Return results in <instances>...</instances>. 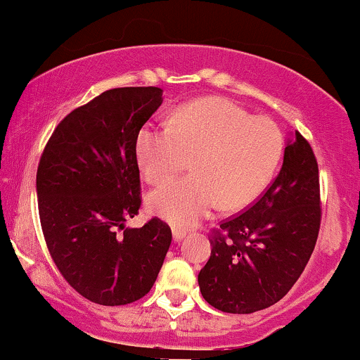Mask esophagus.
<instances>
[{
    "mask_svg": "<svg viewBox=\"0 0 360 360\" xmlns=\"http://www.w3.org/2000/svg\"><path fill=\"white\" fill-rule=\"evenodd\" d=\"M185 236H187V233L184 229H173V240L175 241H181Z\"/></svg>",
    "mask_w": 360,
    "mask_h": 360,
    "instance_id": "obj_1",
    "label": "esophagus"
}]
</instances>
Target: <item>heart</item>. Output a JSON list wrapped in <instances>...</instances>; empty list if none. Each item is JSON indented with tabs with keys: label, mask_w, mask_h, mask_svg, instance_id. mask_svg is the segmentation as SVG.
<instances>
[{
	"label": "heart",
	"mask_w": 360,
	"mask_h": 360,
	"mask_svg": "<svg viewBox=\"0 0 360 360\" xmlns=\"http://www.w3.org/2000/svg\"><path fill=\"white\" fill-rule=\"evenodd\" d=\"M282 132L267 117H252L221 96L181 105L169 127L146 124L136 137L141 173L165 184L188 165L192 175L149 193V211L169 224L192 228L217 205L246 207L265 191L282 155Z\"/></svg>",
	"instance_id": "heart-1"
}]
</instances>
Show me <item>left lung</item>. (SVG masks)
Returning <instances> with one entry per match:
<instances>
[{"instance_id": "left-lung-1", "label": "left lung", "mask_w": 360, "mask_h": 360, "mask_svg": "<svg viewBox=\"0 0 360 360\" xmlns=\"http://www.w3.org/2000/svg\"><path fill=\"white\" fill-rule=\"evenodd\" d=\"M320 176L308 141L294 132L277 179L248 211L221 223L199 272L202 297L248 314L281 301L308 264L320 231Z\"/></svg>"}]
</instances>
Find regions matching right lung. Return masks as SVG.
I'll list each match as a JSON object with an SVG mask.
<instances>
[{"label":"right lung","instance_id":"right-lung-1","mask_svg":"<svg viewBox=\"0 0 360 360\" xmlns=\"http://www.w3.org/2000/svg\"><path fill=\"white\" fill-rule=\"evenodd\" d=\"M163 103L156 86L103 91L59 122L37 169L39 216L52 260L72 289L103 306L129 304L151 290L172 243L141 207L136 137Z\"/></svg>","mask_w":360,"mask_h":360}]
</instances>
